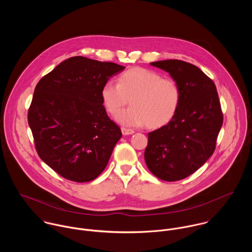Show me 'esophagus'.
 Here are the masks:
<instances>
[{
  "mask_svg": "<svg viewBox=\"0 0 252 252\" xmlns=\"http://www.w3.org/2000/svg\"><path fill=\"white\" fill-rule=\"evenodd\" d=\"M121 132H122V134L124 135V136H128V135H133L135 132H134V130H132V129H127V128H124V127H122L121 128Z\"/></svg>",
  "mask_w": 252,
  "mask_h": 252,
  "instance_id": "esophagus-1",
  "label": "esophagus"
}]
</instances>
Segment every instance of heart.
<instances>
[{
	"label": "heart",
	"instance_id": "1",
	"mask_svg": "<svg viewBox=\"0 0 252 252\" xmlns=\"http://www.w3.org/2000/svg\"><path fill=\"white\" fill-rule=\"evenodd\" d=\"M101 96L105 108L112 115L130 100L132 106L120 112L116 120L128 126L145 124L149 129L167 125L176 115L180 103V87L174 79L140 67L121 73L118 83H105Z\"/></svg>",
	"mask_w": 252,
	"mask_h": 252
}]
</instances>
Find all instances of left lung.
<instances>
[{
	"label": "left lung",
	"instance_id": "8db88e82",
	"mask_svg": "<svg viewBox=\"0 0 252 252\" xmlns=\"http://www.w3.org/2000/svg\"><path fill=\"white\" fill-rule=\"evenodd\" d=\"M150 65L169 72L178 83L180 103L167 125L148 134L144 160L158 179L183 180L201 168L216 149L223 123L216 85L198 67L184 61Z\"/></svg>",
	"mask_w": 252,
	"mask_h": 252
}]
</instances>
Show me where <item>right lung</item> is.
I'll list each match as a JSON object with an SVG mask.
<instances>
[{
  "mask_svg": "<svg viewBox=\"0 0 252 252\" xmlns=\"http://www.w3.org/2000/svg\"><path fill=\"white\" fill-rule=\"evenodd\" d=\"M125 67L82 56L71 57L36 84L28 111L40 159L75 182L95 180L120 140L101 96L108 79Z\"/></svg>",
  "mask_w": 252,
  "mask_h": 252,
  "instance_id": "right-lung-1",
  "label": "right lung"
}]
</instances>
